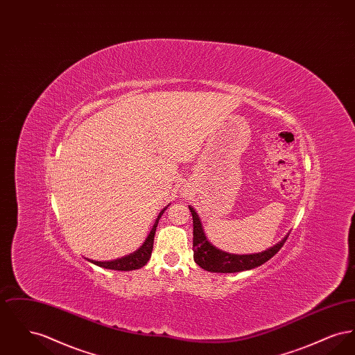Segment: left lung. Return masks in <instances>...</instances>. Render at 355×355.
<instances>
[{
  "mask_svg": "<svg viewBox=\"0 0 355 355\" xmlns=\"http://www.w3.org/2000/svg\"><path fill=\"white\" fill-rule=\"evenodd\" d=\"M193 216V252L194 261L198 266L210 272H238L252 270L268 262L271 257L279 252L286 242L287 236L269 249L254 254H233L216 248L203 232L202 222L194 207L189 206Z\"/></svg>",
  "mask_w": 355,
  "mask_h": 355,
  "instance_id": "1",
  "label": "left lung"
}]
</instances>
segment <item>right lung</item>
I'll list each match as a JSON object with an SVG mask.
<instances>
[{
	"instance_id": "add662e5",
	"label": "right lung",
	"mask_w": 355,
	"mask_h": 355,
	"mask_svg": "<svg viewBox=\"0 0 355 355\" xmlns=\"http://www.w3.org/2000/svg\"><path fill=\"white\" fill-rule=\"evenodd\" d=\"M169 206V205H168ZM164 207L157 220L153 225L152 230L149 233L148 238L145 239V242L135 250V253L128 254L125 257H121L117 259H113V261H94V259H89V258H85L87 259L89 262L103 268V269H109V270H119V271H130L137 270V269H141L142 266H145L148 263V261L152 257L153 243H154V236H155V229H157V225H158V220L161 218V216L164 214V211L168 209Z\"/></svg>"
}]
</instances>
